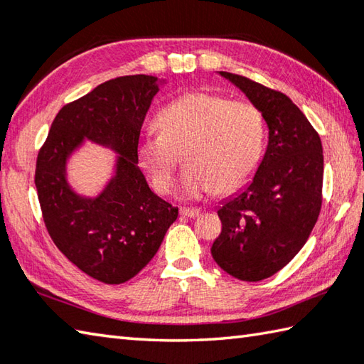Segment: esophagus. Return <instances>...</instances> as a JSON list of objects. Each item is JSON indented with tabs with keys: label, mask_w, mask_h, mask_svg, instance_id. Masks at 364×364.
Here are the masks:
<instances>
[{
	"label": "esophagus",
	"mask_w": 364,
	"mask_h": 364,
	"mask_svg": "<svg viewBox=\"0 0 364 364\" xmlns=\"http://www.w3.org/2000/svg\"><path fill=\"white\" fill-rule=\"evenodd\" d=\"M181 215L195 218L198 215H201V210L200 209H195V208H181Z\"/></svg>",
	"instance_id": "1"
}]
</instances>
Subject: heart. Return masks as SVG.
<instances>
[{"instance_id":"heart-1","label":"heart","mask_w":364,"mask_h":364,"mask_svg":"<svg viewBox=\"0 0 364 364\" xmlns=\"http://www.w3.org/2000/svg\"><path fill=\"white\" fill-rule=\"evenodd\" d=\"M160 134L136 149L141 169L159 193H168L177 163H187L177 191L185 198L225 195L250 179L263 156L266 123L250 101L191 92L168 102L155 119Z\"/></svg>"}]
</instances>
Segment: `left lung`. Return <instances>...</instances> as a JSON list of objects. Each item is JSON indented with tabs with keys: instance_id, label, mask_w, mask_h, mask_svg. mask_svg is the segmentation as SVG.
<instances>
[{
	"instance_id": "8db88e82",
	"label": "left lung",
	"mask_w": 364,
	"mask_h": 364,
	"mask_svg": "<svg viewBox=\"0 0 364 364\" xmlns=\"http://www.w3.org/2000/svg\"><path fill=\"white\" fill-rule=\"evenodd\" d=\"M220 75L262 111L269 138L252 182L218 208L222 232L210 253L230 276L258 282L289 264L317 223L323 149L318 133L287 95L244 75Z\"/></svg>"
}]
</instances>
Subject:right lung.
<instances>
[{"mask_svg": "<svg viewBox=\"0 0 364 364\" xmlns=\"http://www.w3.org/2000/svg\"><path fill=\"white\" fill-rule=\"evenodd\" d=\"M161 82L136 74L93 88L60 109L38 154L34 183L46 228L60 252L100 282L117 285L134 277L179 215L149 188L136 155ZM85 139L119 154L114 176L95 198L75 194L65 177L67 160Z\"/></svg>", "mask_w": 364, "mask_h": 364, "instance_id": "obj_1", "label": "right lung"}]
</instances>
